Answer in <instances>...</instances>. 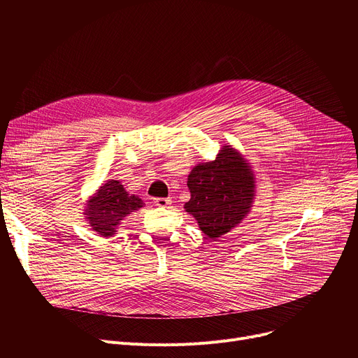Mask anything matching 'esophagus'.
I'll list each match as a JSON object with an SVG mask.
<instances>
[{
  "label": "esophagus",
  "instance_id": "obj_1",
  "mask_svg": "<svg viewBox=\"0 0 358 358\" xmlns=\"http://www.w3.org/2000/svg\"><path fill=\"white\" fill-rule=\"evenodd\" d=\"M155 203H156V206H159V207L166 208V207H169L170 203H171V199L170 198H155Z\"/></svg>",
  "mask_w": 358,
  "mask_h": 358
}]
</instances>
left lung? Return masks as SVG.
Here are the masks:
<instances>
[{"label":"left lung","mask_w":358,"mask_h":358,"mask_svg":"<svg viewBox=\"0 0 358 358\" xmlns=\"http://www.w3.org/2000/svg\"><path fill=\"white\" fill-rule=\"evenodd\" d=\"M187 185L191 198L184 208L211 239L229 232L250 213L255 176L249 163L231 145H224L214 162L195 166Z\"/></svg>","instance_id":"obj_1"}]
</instances>
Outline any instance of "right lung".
<instances>
[{
  "label": "right lung",
  "instance_id": "obj_1",
  "mask_svg": "<svg viewBox=\"0 0 358 358\" xmlns=\"http://www.w3.org/2000/svg\"><path fill=\"white\" fill-rule=\"evenodd\" d=\"M143 206V201L137 195L129 194L120 181L108 180L89 198L85 215L94 232L109 238L117 232V227L127 215Z\"/></svg>",
  "mask_w": 358,
  "mask_h": 358
}]
</instances>
